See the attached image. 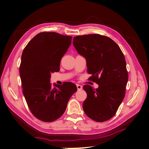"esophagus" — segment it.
I'll return each mask as SVG.
<instances>
[{
    "label": "esophagus",
    "mask_w": 149,
    "mask_h": 149,
    "mask_svg": "<svg viewBox=\"0 0 149 149\" xmlns=\"http://www.w3.org/2000/svg\"><path fill=\"white\" fill-rule=\"evenodd\" d=\"M76 86H77L78 90H81V89H82V88H83L82 86L80 85V84H76Z\"/></svg>",
    "instance_id": "1"
}]
</instances>
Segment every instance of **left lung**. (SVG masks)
I'll return each mask as SVG.
<instances>
[{
	"instance_id": "1",
	"label": "left lung",
	"mask_w": 149,
	"mask_h": 149,
	"mask_svg": "<svg viewBox=\"0 0 149 149\" xmlns=\"http://www.w3.org/2000/svg\"><path fill=\"white\" fill-rule=\"evenodd\" d=\"M73 43L86 60L88 73L92 74L90 80L99 85L96 89L83 86L87 93L83 104L85 114L96 122L109 120L123 102L128 81L123 53L112 39L99 34L77 36Z\"/></svg>"
}]
</instances>
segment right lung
Here are the masks:
<instances>
[{"mask_svg": "<svg viewBox=\"0 0 149 149\" xmlns=\"http://www.w3.org/2000/svg\"><path fill=\"white\" fill-rule=\"evenodd\" d=\"M71 36L55 32L35 35L22 53L19 69L23 94L31 113L44 122L63 114L70 98L77 91L71 82L50 83L51 74L60 70V61L71 43Z\"/></svg>", "mask_w": 149, "mask_h": 149, "instance_id": "1", "label": "right lung"}]
</instances>
